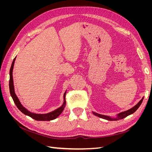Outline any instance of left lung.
<instances>
[{"mask_svg": "<svg viewBox=\"0 0 152 152\" xmlns=\"http://www.w3.org/2000/svg\"><path fill=\"white\" fill-rule=\"evenodd\" d=\"M143 98H142L140 101L139 103H137L136 105H135L134 107H132V108L127 110V111H125V112H123L118 113L117 115V117L116 118H111V117H110L108 116L98 114V113H95V112H93V113L94 115L98 116V117L102 118H103V119H106V120H108V121H118V120H120V119H122L124 118L127 117L128 115H131L133 113H134L137 110V109L140 107V106L141 105V104L142 103V100H143Z\"/></svg>", "mask_w": 152, "mask_h": 152, "instance_id": "1", "label": "left lung"}]
</instances>
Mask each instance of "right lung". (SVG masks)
Segmentation results:
<instances>
[{
    "instance_id": "add662e5",
    "label": "right lung",
    "mask_w": 152,
    "mask_h": 152,
    "mask_svg": "<svg viewBox=\"0 0 152 152\" xmlns=\"http://www.w3.org/2000/svg\"><path fill=\"white\" fill-rule=\"evenodd\" d=\"M16 59L15 58L14 59V60L12 63V65L10 68V94L11 97L15 102V104L16 105V107L18 108L19 109L20 111L24 113L26 115H28L31 118L35 119L36 121H52L54 120V119L56 118L59 115H60L62 112L63 111L64 108H65V104H66V99H65V95L66 93L65 92V94H64V103L63 105L61 107H59V108L56 109L54 111L50 112L49 113L46 114H37V113H34L30 112L28 110H26L25 108L23 107L22 104H21L20 100L18 99L17 96L16 95L15 93V88H14V84H13V79H12V70H13V66H14V64H15V61Z\"/></svg>"
}]
</instances>
